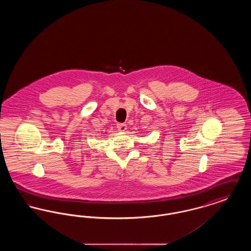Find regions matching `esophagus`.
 I'll return each instance as SVG.
<instances>
[{
  "instance_id": "34e87169",
  "label": "esophagus",
  "mask_w": 251,
  "mask_h": 251,
  "mask_svg": "<svg viewBox=\"0 0 251 251\" xmlns=\"http://www.w3.org/2000/svg\"><path fill=\"white\" fill-rule=\"evenodd\" d=\"M117 128L120 131H125L127 130V125L125 123H118Z\"/></svg>"
}]
</instances>
